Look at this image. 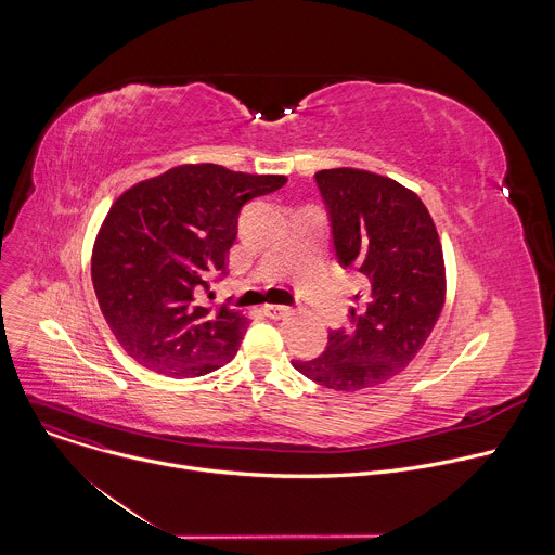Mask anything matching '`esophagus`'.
I'll return each mask as SVG.
<instances>
[{
	"label": "esophagus",
	"instance_id": "34e87169",
	"mask_svg": "<svg viewBox=\"0 0 555 555\" xmlns=\"http://www.w3.org/2000/svg\"><path fill=\"white\" fill-rule=\"evenodd\" d=\"M292 311L287 305H263V313L270 315V319H285V315Z\"/></svg>",
	"mask_w": 555,
	"mask_h": 555
}]
</instances>
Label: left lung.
Returning a JSON list of instances; mask_svg holds the SVG:
<instances>
[{
  "label": "left lung",
  "mask_w": 555,
  "mask_h": 555,
  "mask_svg": "<svg viewBox=\"0 0 555 555\" xmlns=\"http://www.w3.org/2000/svg\"><path fill=\"white\" fill-rule=\"evenodd\" d=\"M334 248L343 268L366 279L351 327L332 330L323 356L292 362L332 390L377 386L420 353L446 302V266L435 221L424 202L400 182L362 171L315 173Z\"/></svg>",
  "instance_id": "8db88e82"
}]
</instances>
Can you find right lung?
<instances>
[{
  "mask_svg": "<svg viewBox=\"0 0 555 555\" xmlns=\"http://www.w3.org/2000/svg\"><path fill=\"white\" fill-rule=\"evenodd\" d=\"M285 182L182 165L112 204L92 250V283L112 334L135 362L197 377L234 358L248 319L228 302L206 307L199 292L225 272L244 204Z\"/></svg>",
  "mask_w": 555,
  "mask_h": 555,
  "instance_id": "obj_1",
  "label": "right lung"
}]
</instances>
